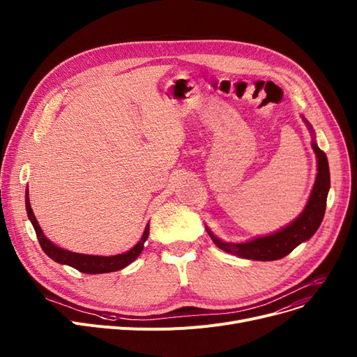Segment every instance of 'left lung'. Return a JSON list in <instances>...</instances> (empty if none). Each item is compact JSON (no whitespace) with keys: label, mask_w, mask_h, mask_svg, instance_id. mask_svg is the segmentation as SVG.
<instances>
[{"label":"left lung","mask_w":357,"mask_h":357,"mask_svg":"<svg viewBox=\"0 0 357 357\" xmlns=\"http://www.w3.org/2000/svg\"><path fill=\"white\" fill-rule=\"evenodd\" d=\"M303 120L312 136L311 146L317 158V176L305 208L295 220H292L288 226L279 229L278 231L271 233L268 236L253 237L248 241L240 243L224 241L205 226L207 233L210 234L218 249L238 256L241 259L261 261L278 260L289 255L296 246L301 245V243L310 240L315 234L318 227H320V224L324 218L327 195L330 190V169L326 153L317 146L312 126L304 117Z\"/></svg>","instance_id":"1"}]
</instances>
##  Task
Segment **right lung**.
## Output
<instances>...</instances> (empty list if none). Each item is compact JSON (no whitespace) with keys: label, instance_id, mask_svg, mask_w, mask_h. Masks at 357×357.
<instances>
[{"label":"right lung","instance_id":"obj_1","mask_svg":"<svg viewBox=\"0 0 357 357\" xmlns=\"http://www.w3.org/2000/svg\"><path fill=\"white\" fill-rule=\"evenodd\" d=\"M26 211H27L29 220L33 224V229L37 234V240H39V243H40L42 250L52 260H54L56 264L68 265V266L77 269L82 273H91V275L108 273V272H116V271H120V269L128 266L131 261H135L139 257V255L142 253V250L144 248V241L149 237V222H147L140 240L136 243V246H133L130 250H127L124 253H119V255H114V256H97V255L75 253V252H69L63 248L56 246L54 243H52L43 234V230L39 226V221L36 220L34 213L31 210L27 188H26Z\"/></svg>","mask_w":357,"mask_h":357}]
</instances>
